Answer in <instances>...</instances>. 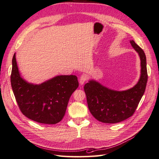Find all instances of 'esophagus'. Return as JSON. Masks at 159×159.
<instances>
[{"label":"esophagus","instance_id":"esophagus-1","mask_svg":"<svg viewBox=\"0 0 159 159\" xmlns=\"http://www.w3.org/2000/svg\"><path fill=\"white\" fill-rule=\"evenodd\" d=\"M88 75H86L85 74H82V75L80 76V84L81 85H83L85 82V81L88 80Z\"/></svg>","mask_w":159,"mask_h":159}]
</instances>
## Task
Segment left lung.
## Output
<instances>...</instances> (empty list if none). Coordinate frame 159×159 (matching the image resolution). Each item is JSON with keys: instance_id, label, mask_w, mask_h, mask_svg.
<instances>
[{"instance_id": "8db88e82", "label": "left lung", "mask_w": 159, "mask_h": 159, "mask_svg": "<svg viewBox=\"0 0 159 159\" xmlns=\"http://www.w3.org/2000/svg\"><path fill=\"white\" fill-rule=\"evenodd\" d=\"M130 43L141 60L140 78L133 88L117 91L94 80H89L84 86L89 111L102 123H117L132 116L145 93L148 79L146 56L133 40H130Z\"/></svg>"}]
</instances>
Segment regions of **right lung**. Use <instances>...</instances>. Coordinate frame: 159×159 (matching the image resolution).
Returning a JSON list of instances; mask_svg holds the SVG:
<instances>
[{"label": "right lung", "mask_w": 159, "mask_h": 159, "mask_svg": "<svg viewBox=\"0 0 159 159\" xmlns=\"http://www.w3.org/2000/svg\"><path fill=\"white\" fill-rule=\"evenodd\" d=\"M11 85L18 105L26 117L44 124L63 119L70 98L78 88L76 75H56L40 84L28 82L18 70L16 53L12 57Z\"/></svg>", "instance_id": "right-lung-1"}]
</instances>
